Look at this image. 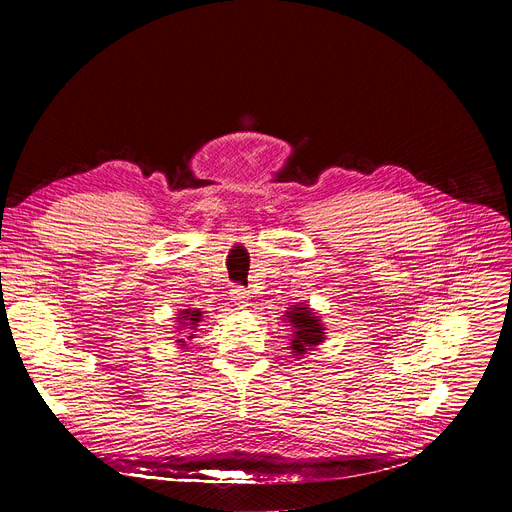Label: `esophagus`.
<instances>
[{"label":"esophagus","mask_w":512,"mask_h":512,"mask_svg":"<svg viewBox=\"0 0 512 512\" xmlns=\"http://www.w3.org/2000/svg\"><path fill=\"white\" fill-rule=\"evenodd\" d=\"M231 294H233V298H235V302H237L239 306H245L247 300H249V298H247L249 294L245 291V287H241V285H235V287L231 289Z\"/></svg>","instance_id":"obj_1"}]
</instances>
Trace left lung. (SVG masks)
Here are the masks:
<instances>
[{
	"instance_id": "left-lung-1",
	"label": "left lung",
	"mask_w": 512,
	"mask_h": 512,
	"mask_svg": "<svg viewBox=\"0 0 512 512\" xmlns=\"http://www.w3.org/2000/svg\"><path fill=\"white\" fill-rule=\"evenodd\" d=\"M287 318L294 326V338H291V350H294L296 356H302L306 350H314L324 340V328L320 320L314 316V312L306 306H296L287 312Z\"/></svg>"
}]
</instances>
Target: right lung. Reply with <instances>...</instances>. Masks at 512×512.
I'll list each match as a JSON object with an SVG mask.
<instances>
[{
	"label": "right lung",
	"instance_id": "1",
	"mask_svg": "<svg viewBox=\"0 0 512 512\" xmlns=\"http://www.w3.org/2000/svg\"><path fill=\"white\" fill-rule=\"evenodd\" d=\"M200 320V312L198 310H186L182 312V324L186 326H196V322ZM192 338V336H190Z\"/></svg>",
	"mask_w": 512,
	"mask_h": 512
}]
</instances>
